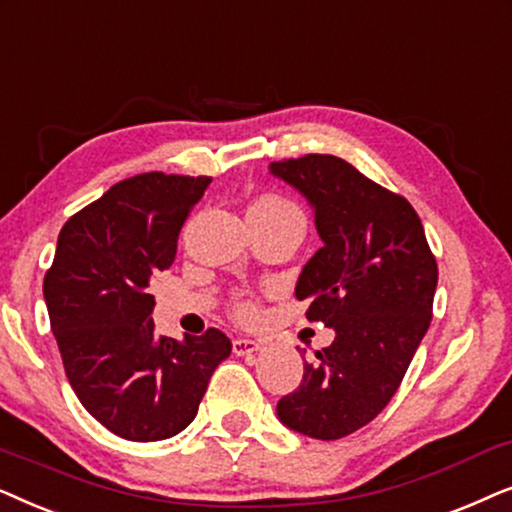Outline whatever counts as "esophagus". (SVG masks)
<instances>
[{
    "label": "esophagus",
    "instance_id": "esophagus-1",
    "mask_svg": "<svg viewBox=\"0 0 512 512\" xmlns=\"http://www.w3.org/2000/svg\"><path fill=\"white\" fill-rule=\"evenodd\" d=\"M264 344L260 339H250V337H238L234 339V353L236 356H252V353L262 351Z\"/></svg>",
    "mask_w": 512,
    "mask_h": 512
}]
</instances>
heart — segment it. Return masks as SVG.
Wrapping results in <instances>:
<instances>
[{"mask_svg": "<svg viewBox=\"0 0 512 512\" xmlns=\"http://www.w3.org/2000/svg\"><path fill=\"white\" fill-rule=\"evenodd\" d=\"M250 213H288V215H302L299 213V208L295 203H290L288 199H283V196L278 194H264L262 199L255 201V206L250 208ZM234 311L238 318L243 320H255L257 313H260V306L257 302H252L248 297H241L236 299L234 304Z\"/></svg>", "mask_w": 512, "mask_h": 512, "instance_id": "heart-1", "label": "heart"}]
</instances>
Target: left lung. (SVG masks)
<instances>
[{"mask_svg":"<svg viewBox=\"0 0 512 512\" xmlns=\"http://www.w3.org/2000/svg\"><path fill=\"white\" fill-rule=\"evenodd\" d=\"M316 213L323 248L306 262L297 299L306 318L337 337L304 363L278 419L318 440H339L388 405L433 318L438 264L424 224L405 196L377 185L332 154L271 163Z\"/></svg>","mask_w":512,"mask_h":512,"instance_id":"left-lung-1","label":"left lung"}]
</instances>
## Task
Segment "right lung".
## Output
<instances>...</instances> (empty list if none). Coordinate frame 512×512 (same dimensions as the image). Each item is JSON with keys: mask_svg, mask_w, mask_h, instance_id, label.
<instances>
[{"mask_svg": "<svg viewBox=\"0 0 512 512\" xmlns=\"http://www.w3.org/2000/svg\"><path fill=\"white\" fill-rule=\"evenodd\" d=\"M213 177L142 173L65 222L44 276L51 330L70 386L107 431L154 442L192 424L215 367L231 353L217 327L175 342L154 335L149 281Z\"/></svg>", "mask_w": 512, "mask_h": 512, "instance_id": "obj_1", "label": "right lung"}]
</instances>
